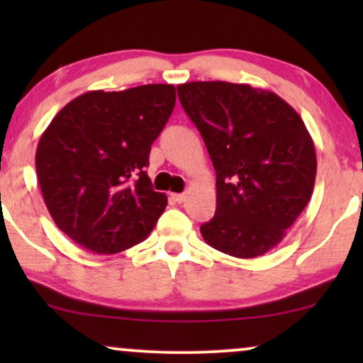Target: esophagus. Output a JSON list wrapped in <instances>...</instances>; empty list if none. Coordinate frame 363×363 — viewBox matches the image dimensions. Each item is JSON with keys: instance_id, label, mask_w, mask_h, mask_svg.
Segmentation results:
<instances>
[{"instance_id": "obj_1", "label": "esophagus", "mask_w": 363, "mask_h": 363, "mask_svg": "<svg viewBox=\"0 0 363 363\" xmlns=\"http://www.w3.org/2000/svg\"><path fill=\"white\" fill-rule=\"evenodd\" d=\"M172 198L177 203H183V201L186 200V195H185V193H172Z\"/></svg>"}]
</instances>
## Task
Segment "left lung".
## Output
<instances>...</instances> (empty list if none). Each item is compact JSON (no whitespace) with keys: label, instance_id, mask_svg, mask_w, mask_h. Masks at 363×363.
<instances>
[{"label":"left lung","instance_id":"1","mask_svg":"<svg viewBox=\"0 0 363 363\" xmlns=\"http://www.w3.org/2000/svg\"><path fill=\"white\" fill-rule=\"evenodd\" d=\"M177 91L216 172V213L201 225L203 240L241 259L266 255L312 196L311 133L284 99L250 84L186 82Z\"/></svg>","mask_w":363,"mask_h":363}]
</instances>
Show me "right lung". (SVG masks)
<instances>
[{"label":"right lung","instance_id":"obj_1","mask_svg":"<svg viewBox=\"0 0 363 363\" xmlns=\"http://www.w3.org/2000/svg\"><path fill=\"white\" fill-rule=\"evenodd\" d=\"M172 84L91 91L62 107L39 138L36 173L49 215L72 241L116 255L150 235L167 206L145 168L175 107Z\"/></svg>","mask_w":363,"mask_h":363}]
</instances>
